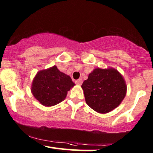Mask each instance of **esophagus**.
<instances>
[{"instance_id":"esophagus-1","label":"esophagus","mask_w":153,"mask_h":153,"mask_svg":"<svg viewBox=\"0 0 153 153\" xmlns=\"http://www.w3.org/2000/svg\"><path fill=\"white\" fill-rule=\"evenodd\" d=\"M75 83H76L77 85H81V84L82 83V80L81 78L78 79V80H75Z\"/></svg>"}]
</instances>
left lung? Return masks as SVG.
Instances as JSON below:
<instances>
[{"label": "left lung", "mask_w": 153, "mask_h": 153, "mask_svg": "<svg viewBox=\"0 0 153 153\" xmlns=\"http://www.w3.org/2000/svg\"><path fill=\"white\" fill-rule=\"evenodd\" d=\"M81 87L85 102L100 114L108 113L119 106L127 94L124 77L113 68L94 69Z\"/></svg>", "instance_id": "1"}]
</instances>
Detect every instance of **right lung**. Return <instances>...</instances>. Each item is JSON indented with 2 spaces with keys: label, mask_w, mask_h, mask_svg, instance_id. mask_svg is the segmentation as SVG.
I'll return each instance as SVG.
<instances>
[{
  "label": "right lung",
  "mask_w": 153,
  "mask_h": 153,
  "mask_svg": "<svg viewBox=\"0 0 153 153\" xmlns=\"http://www.w3.org/2000/svg\"><path fill=\"white\" fill-rule=\"evenodd\" d=\"M75 85L69 75L54 65L36 73L31 83V91L42 105L50 107L64 101L68 91Z\"/></svg>",
  "instance_id": "obj_1"
}]
</instances>
